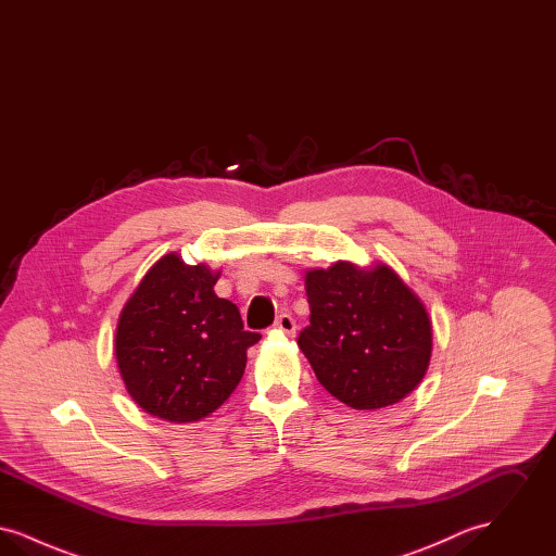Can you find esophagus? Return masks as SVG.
<instances>
[{
    "instance_id": "34e87169",
    "label": "esophagus",
    "mask_w": 556,
    "mask_h": 556,
    "mask_svg": "<svg viewBox=\"0 0 556 556\" xmlns=\"http://www.w3.org/2000/svg\"><path fill=\"white\" fill-rule=\"evenodd\" d=\"M275 329L286 333V336H293L295 333V320L290 315H281V317L275 320Z\"/></svg>"
}]
</instances>
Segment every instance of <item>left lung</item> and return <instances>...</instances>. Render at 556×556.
Listing matches in <instances>:
<instances>
[{
  "label": "left lung",
  "mask_w": 556,
  "mask_h": 556,
  "mask_svg": "<svg viewBox=\"0 0 556 556\" xmlns=\"http://www.w3.org/2000/svg\"><path fill=\"white\" fill-rule=\"evenodd\" d=\"M311 325L298 345L320 386L356 410L408 396L431 358V320L394 268L336 263L306 270Z\"/></svg>",
  "instance_id": "1"
}]
</instances>
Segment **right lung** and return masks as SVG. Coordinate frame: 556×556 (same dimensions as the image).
<instances>
[{
	"label": "right lung",
	"mask_w": 556,
	"mask_h": 556,
	"mask_svg": "<svg viewBox=\"0 0 556 556\" xmlns=\"http://www.w3.org/2000/svg\"><path fill=\"white\" fill-rule=\"evenodd\" d=\"M220 273L173 252L127 300L114 352L132 400L152 417L191 424L233 394L261 333L243 329L238 306L214 293Z\"/></svg>",
	"instance_id": "right-lung-1"
}]
</instances>
